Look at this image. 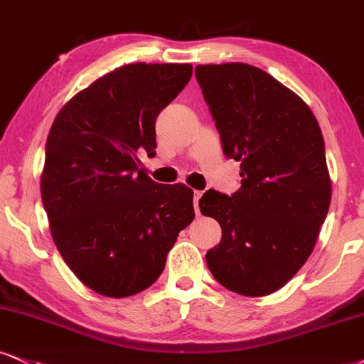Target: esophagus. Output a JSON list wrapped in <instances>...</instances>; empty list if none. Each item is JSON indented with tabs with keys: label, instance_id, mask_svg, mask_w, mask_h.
<instances>
[{
	"label": "esophagus",
	"instance_id": "obj_1",
	"mask_svg": "<svg viewBox=\"0 0 364 364\" xmlns=\"http://www.w3.org/2000/svg\"><path fill=\"white\" fill-rule=\"evenodd\" d=\"M200 197H203V192L196 191L194 192V209H196V214L200 213V210H199V199H200Z\"/></svg>",
	"mask_w": 364,
	"mask_h": 364
}]
</instances>
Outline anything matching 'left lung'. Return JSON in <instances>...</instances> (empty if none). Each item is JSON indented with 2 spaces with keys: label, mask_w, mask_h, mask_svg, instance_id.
I'll return each mask as SVG.
<instances>
[{
  "label": "left lung",
  "mask_w": 364,
  "mask_h": 364,
  "mask_svg": "<svg viewBox=\"0 0 364 364\" xmlns=\"http://www.w3.org/2000/svg\"><path fill=\"white\" fill-rule=\"evenodd\" d=\"M196 77L224 155L241 161L235 194L210 189L199 200L200 213L223 230L205 262L228 290L250 297L273 294L311 257L329 210L319 123L297 94L258 67L197 65Z\"/></svg>",
  "instance_id": "1"
}]
</instances>
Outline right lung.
<instances>
[{"label":"right lung","instance_id":"1","mask_svg":"<svg viewBox=\"0 0 364 364\" xmlns=\"http://www.w3.org/2000/svg\"><path fill=\"white\" fill-rule=\"evenodd\" d=\"M191 75V64L118 67L53 119L40 182L53 243L75 277L106 297L154 284L194 219V192L154 182L136 156L155 155L156 116Z\"/></svg>","mask_w":364,"mask_h":364}]
</instances>
